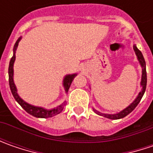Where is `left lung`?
Wrapping results in <instances>:
<instances>
[{
    "mask_svg": "<svg viewBox=\"0 0 153 153\" xmlns=\"http://www.w3.org/2000/svg\"><path fill=\"white\" fill-rule=\"evenodd\" d=\"M134 50L135 52V54L137 56V59H138L139 62H140V65L142 67V76H141V82H140V86L142 88L141 91L139 93L138 96L134 100V102L131 103L127 108L123 110L120 112H118L117 114H105V113H101V112L98 111L96 110H94L98 115L103 116V117H105L106 118H109V119H120V118H123V117H126L127 115L129 114L137 106V105L140 103L141 98L143 97L145 91H146V80H147V78H146V61H145L144 57L142 55L141 52L139 50L135 45H134Z\"/></svg>",
    "mask_w": 153,
    "mask_h": 153,
    "instance_id": "8db88e82",
    "label": "left lung"
}]
</instances>
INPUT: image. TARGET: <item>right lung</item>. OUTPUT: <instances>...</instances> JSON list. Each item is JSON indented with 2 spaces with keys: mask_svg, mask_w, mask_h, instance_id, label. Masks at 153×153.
<instances>
[{
  "mask_svg": "<svg viewBox=\"0 0 153 153\" xmlns=\"http://www.w3.org/2000/svg\"><path fill=\"white\" fill-rule=\"evenodd\" d=\"M21 37L17 40L16 43L14 44L13 47V55L12 57L10 63H9V67H8V76H9V86H10V89L11 92L13 95V97L16 100V101L29 114L32 115L33 117H40V118H47V117H53L55 115L60 113L63 109L65 105V102H64L61 104L60 105L57 106L56 108L51 109V110H46V109L42 108V107H39V106H34L32 105H30L26 103L25 100H23L18 94L17 93V88L14 84V82H13V64L15 61V52L16 49L18 48V45L19 42L20 41ZM77 74H71V75H66L64 78L63 81V85L65 88V93L67 94L68 90L70 88V86L71 84L72 81L75 78V76H76Z\"/></svg>",
  "mask_w": 153,
  "mask_h": 153,
  "instance_id": "add662e5",
  "label": "right lung"
}]
</instances>
